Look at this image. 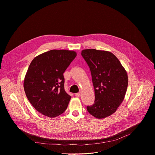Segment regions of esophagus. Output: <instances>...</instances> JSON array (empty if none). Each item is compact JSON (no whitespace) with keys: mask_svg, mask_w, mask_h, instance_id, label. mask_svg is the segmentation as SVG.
<instances>
[{"mask_svg":"<svg viewBox=\"0 0 155 155\" xmlns=\"http://www.w3.org/2000/svg\"><path fill=\"white\" fill-rule=\"evenodd\" d=\"M77 97H80L81 96V93L80 92H79V93H75V94Z\"/></svg>","mask_w":155,"mask_h":155,"instance_id":"esophagus-1","label":"esophagus"}]
</instances>
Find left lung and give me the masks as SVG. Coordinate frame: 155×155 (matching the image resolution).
<instances>
[{"label": "left lung", "mask_w": 155, "mask_h": 155, "mask_svg": "<svg viewBox=\"0 0 155 155\" xmlns=\"http://www.w3.org/2000/svg\"><path fill=\"white\" fill-rule=\"evenodd\" d=\"M81 55L90 67L94 89V104L87 107L97 119L116 111L123 101L128 86V76L119 59L110 52L85 49Z\"/></svg>", "instance_id": "8db88e82"}]
</instances>
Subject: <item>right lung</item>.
Returning <instances> with one entry per match:
<instances>
[{
	"label": "right lung",
	"mask_w": 155,
	"mask_h": 155,
	"mask_svg": "<svg viewBox=\"0 0 155 155\" xmlns=\"http://www.w3.org/2000/svg\"><path fill=\"white\" fill-rule=\"evenodd\" d=\"M77 56L68 50H51L36 57L26 74L28 100L42 114L55 117L66 110L71 96L64 90L63 74Z\"/></svg>",
	"instance_id": "right-lung-1"
}]
</instances>
